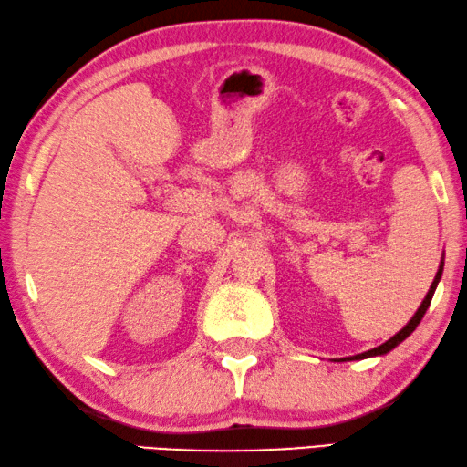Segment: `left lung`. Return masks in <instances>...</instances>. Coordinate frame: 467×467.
Instances as JSON below:
<instances>
[{"label":"left lung","instance_id":"left-lung-1","mask_svg":"<svg viewBox=\"0 0 467 467\" xmlns=\"http://www.w3.org/2000/svg\"><path fill=\"white\" fill-rule=\"evenodd\" d=\"M442 268H444V262H440V268H438V273H436V277H433V284H431V287H430V292H428V296L423 298V302H421V306L417 308V313L412 315V319L409 321V324H406L402 330H400L398 334H393V337L387 340V343H383V345H379V347H374V349H370V351H366V353H359V356H353V358H347V359H366V358H374V356H385V353H389L391 349H396V347L402 343L404 338H409L412 332H415V327L419 326V321L423 319V315H425V311H428L430 308V302H431V298H433V292H436V287H438V281H440V277H442Z\"/></svg>","mask_w":467,"mask_h":467}]
</instances>
